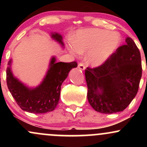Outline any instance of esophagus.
<instances>
[{"label": "esophagus", "mask_w": 147, "mask_h": 147, "mask_svg": "<svg viewBox=\"0 0 147 147\" xmlns=\"http://www.w3.org/2000/svg\"><path fill=\"white\" fill-rule=\"evenodd\" d=\"M78 68H79V70H85L86 67H85V65H84V63H82V62H81V63H79L78 64Z\"/></svg>", "instance_id": "obj_1"}]
</instances>
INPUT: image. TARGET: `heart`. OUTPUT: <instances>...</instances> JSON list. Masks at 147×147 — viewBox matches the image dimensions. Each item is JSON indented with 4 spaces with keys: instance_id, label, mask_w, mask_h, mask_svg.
I'll use <instances>...</instances> for the list:
<instances>
[{
    "instance_id": "b5f03b06",
    "label": "heart",
    "mask_w": 147,
    "mask_h": 147,
    "mask_svg": "<svg viewBox=\"0 0 147 147\" xmlns=\"http://www.w3.org/2000/svg\"><path fill=\"white\" fill-rule=\"evenodd\" d=\"M75 44L69 45L73 55L88 52L87 62L90 65H102L115 52L121 42V36L115 32L102 29L81 30L75 34Z\"/></svg>"
}]
</instances>
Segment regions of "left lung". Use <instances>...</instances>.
I'll use <instances>...</instances> for the list:
<instances>
[{"instance_id":"1","label":"left lung","mask_w":147,"mask_h":147,"mask_svg":"<svg viewBox=\"0 0 147 147\" xmlns=\"http://www.w3.org/2000/svg\"><path fill=\"white\" fill-rule=\"evenodd\" d=\"M125 41L104 64L85 70L88 100L97 112L123 111L138 91L142 72L140 52L132 38L126 37Z\"/></svg>"}]
</instances>
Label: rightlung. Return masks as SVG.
Here are the masks:
<instances>
[{
	"mask_svg": "<svg viewBox=\"0 0 147 147\" xmlns=\"http://www.w3.org/2000/svg\"><path fill=\"white\" fill-rule=\"evenodd\" d=\"M51 37L63 46L61 35L52 33ZM11 64L10 59L6 70L8 89L22 110L36 114L55 110L59 101L62 83L67 78L70 70L77 66L76 61L57 63L55 57H52L48 72L41 84L31 88L14 77L11 70Z\"/></svg>",
	"mask_w": 147,
	"mask_h": 147,
	"instance_id": "1",
	"label": "right lung"
}]
</instances>
